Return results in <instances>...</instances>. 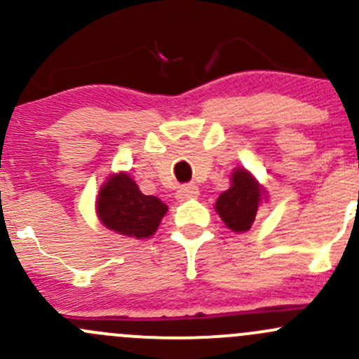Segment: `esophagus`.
I'll use <instances>...</instances> for the list:
<instances>
[{
    "label": "esophagus",
    "mask_w": 359,
    "mask_h": 359,
    "mask_svg": "<svg viewBox=\"0 0 359 359\" xmlns=\"http://www.w3.org/2000/svg\"><path fill=\"white\" fill-rule=\"evenodd\" d=\"M198 194H200V189H198L196 184H184V186H180L179 189H177L175 198L179 201H186L191 200V198H196Z\"/></svg>",
    "instance_id": "1"
}]
</instances>
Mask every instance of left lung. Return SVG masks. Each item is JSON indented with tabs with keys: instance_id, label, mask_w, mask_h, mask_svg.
Instances as JSON below:
<instances>
[{
	"instance_id": "8db88e82",
	"label": "left lung",
	"mask_w": 359,
	"mask_h": 359,
	"mask_svg": "<svg viewBox=\"0 0 359 359\" xmlns=\"http://www.w3.org/2000/svg\"><path fill=\"white\" fill-rule=\"evenodd\" d=\"M264 191L247 170H236L233 173V184L217 200L215 210L222 217L224 224L234 233H243L252 227L257 208L260 205Z\"/></svg>"
}]
</instances>
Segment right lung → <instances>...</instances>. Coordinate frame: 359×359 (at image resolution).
Masks as SVG:
<instances>
[{"label":"right lung","instance_id":"add662e5","mask_svg":"<svg viewBox=\"0 0 359 359\" xmlns=\"http://www.w3.org/2000/svg\"><path fill=\"white\" fill-rule=\"evenodd\" d=\"M166 210L168 206L156 196L140 193L135 180L126 173L112 175L102 186L97 200V213L104 226L137 240L156 233Z\"/></svg>","mask_w":359,"mask_h":359}]
</instances>
